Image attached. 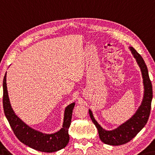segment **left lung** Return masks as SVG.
<instances>
[{
	"label": "left lung",
	"mask_w": 155,
	"mask_h": 155,
	"mask_svg": "<svg viewBox=\"0 0 155 155\" xmlns=\"http://www.w3.org/2000/svg\"><path fill=\"white\" fill-rule=\"evenodd\" d=\"M130 50L141 69L143 77L144 94L143 101L138 110L130 119L112 130H105L95 120L92 111L89 110L90 118L97 127L100 139L104 143L111 146L125 144L133 139L146 126L150 113L153 87L149 78L148 68L141 56L132 47H130Z\"/></svg>",
	"instance_id": "8db88e82"
}]
</instances>
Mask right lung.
Returning a JSON list of instances; mask_svg holds the SVG:
<instances>
[{
  "mask_svg": "<svg viewBox=\"0 0 155 155\" xmlns=\"http://www.w3.org/2000/svg\"><path fill=\"white\" fill-rule=\"evenodd\" d=\"M2 87V104L5 114L14 134L19 141L31 148L45 153H53L60 150L67 146L70 140L68 129L70 126L75 103H72L65 107L62 128L55 133L45 134L28 126L15 114L9 101L6 83V74L4 77Z\"/></svg>",
  "mask_w": 155,
  "mask_h": 155,
  "instance_id": "add662e5",
  "label": "right lung"
}]
</instances>
